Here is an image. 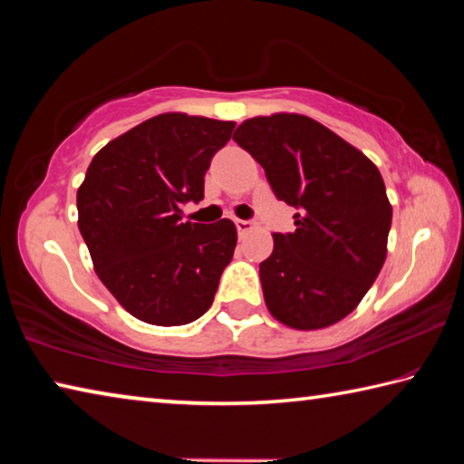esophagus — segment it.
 <instances>
[{
  "mask_svg": "<svg viewBox=\"0 0 464 464\" xmlns=\"http://www.w3.org/2000/svg\"><path fill=\"white\" fill-rule=\"evenodd\" d=\"M235 227H237V233H239V235H246V233H249L251 229H254V223H251V221H243V218H237V221H235Z\"/></svg>",
  "mask_w": 464,
  "mask_h": 464,
  "instance_id": "esophagus-1",
  "label": "esophagus"
}]
</instances>
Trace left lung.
Masks as SVG:
<instances>
[{
    "mask_svg": "<svg viewBox=\"0 0 464 464\" xmlns=\"http://www.w3.org/2000/svg\"><path fill=\"white\" fill-rule=\"evenodd\" d=\"M233 140L295 207V233H274L260 264L266 307L293 329H321L358 307L387 257L392 208L379 168L303 114L243 121Z\"/></svg>",
    "mask_w": 464,
    "mask_h": 464,
    "instance_id": "left-lung-1",
    "label": "left lung"
}]
</instances>
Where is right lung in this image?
I'll return each mask as SVG.
<instances>
[{
    "mask_svg": "<svg viewBox=\"0 0 464 464\" xmlns=\"http://www.w3.org/2000/svg\"><path fill=\"white\" fill-rule=\"evenodd\" d=\"M235 122L184 112L153 116L110 140L77 190V225L93 270L132 317L171 327L213 304L237 246L229 218L182 221L204 198V174Z\"/></svg>",
    "mask_w": 464,
    "mask_h": 464,
    "instance_id": "right-lung-1",
    "label": "right lung"
}]
</instances>
